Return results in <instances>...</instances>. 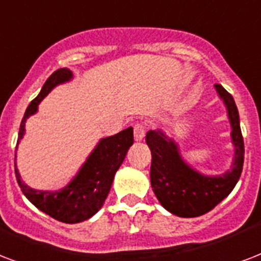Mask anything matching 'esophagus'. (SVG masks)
Instances as JSON below:
<instances>
[{"label": "esophagus", "instance_id": "obj_1", "mask_svg": "<svg viewBox=\"0 0 261 261\" xmlns=\"http://www.w3.org/2000/svg\"><path fill=\"white\" fill-rule=\"evenodd\" d=\"M145 138V126L142 123H137L134 126V139L138 142V141H142Z\"/></svg>", "mask_w": 261, "mask_h": 261}]
</instances>
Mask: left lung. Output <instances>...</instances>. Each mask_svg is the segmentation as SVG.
Wrapping results in <instances>:
<instances>
[{
  "mask_svg": "<svg viewBox=\"0 0 261 261\" xmlns=\"http://www.w3.org/2000/svg\"><path fill=\"white\" fill-rule=\"evenodd\" d=\"M215 90L227 111L234 148L231 166L223 174L205 175L193 168L180 154L178 142L164 131L150 130L146 134V144L152 152L153 192L168 212L180 218H196L214 210L232 192L241 176L245 150L238 109L232 95L222 85H215Z\"/></svg>",
  "mask_w": 261,
  "mask_h": 261,
  "instance_id": "8db88e82",
  "label": "left lung"
}]
</instances>
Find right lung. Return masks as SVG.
<instances>
[{"label":"right lung","instance_id":"1","mask_svg":"<svg viewBox=\"0 0 261 261\" xmlns=\"http://www.w3.org/2000/svg\"><path fill=\"white\" fill-rule=\"evenodd\" d=\"M72 79L73 73L68 68L57 69L47 77L39 94L30 102L25 109L24 116L20 124L17 146L25 134L27 119L38 112V105L41 104V101L55 87L71 82ZM133 142H134L133 127H128L126 130L111 137L101 138L90 154L87 156L86 162L83 163L76 175L69 180L68 185L55 192L30 188L21 179V175L15 163L17 184L31 204H34L39 211H42L43 214L64 223H81L83 220L90 219L104 205L112 186L115 174L119 170V167L122 166Z\"/></svg>","mask_w":261,"mask_h":261}]
</instances>
